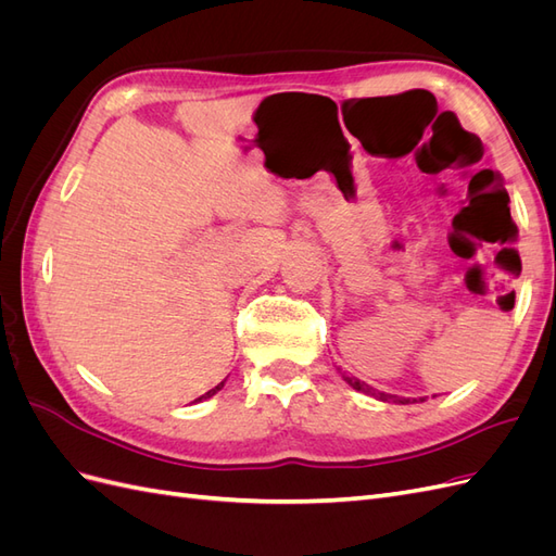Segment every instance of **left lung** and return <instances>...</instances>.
I'll use <instances>...</instances> for the list:
<instances>
[{
  "instance_id": "left-lung-1",
  "label": "left lung",
  "mask_w": 556,
  "mask_h": 556,
  "mask_svg": "<svg viewBox=\"0 0 556 556\" xmlns=\"http://www.w3.org/2000/svg\"><path fill=\"white\" fill-rule=\"evenodd\" d=\"M343 380L352 387V390L364 392V394H368V396H376L378 401H387V403H410V399H399V396H394V394L378 392V390H374L371 384H366V382H362V380H357V378H352V376H345V374H343ZM413 401H415V399H413ZM419 401H422V399H419Z\"/></svg>"
}]
</instances>
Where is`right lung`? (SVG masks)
<instances>
[{"label": "right lung", "instance_id": "right-lung-1", "mask_svg": "<svg viewBox=\"0 0 556 556\" xmlns=\"http://www.w3.org/2000/svg\"><path fill=\"white\" fill-rule=\"evenodd\" d=\"M223 387H225V380H223L220 384H217V387H213V390H208L206 394H201L199 399H194V401H204V399H211L213 394H217V392H220V390H223Z\"/></svg>", "mask_w": 556, "mask_h": 556}]
</instances>
